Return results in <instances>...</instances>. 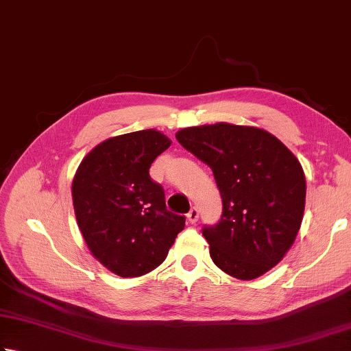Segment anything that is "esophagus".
<instances>
[{"label": "esophagus", "instance_id": "obj_1", "mask_svg": "<svg viewBox=\"0 0 351 351\" xmlns=\"http://www.w3.org/2000/svg\"><path fill=\"white\" fill-rule=\"evenodd\" d=\"M197 219H199V210H197L196 207H193V208H191V210L187 213V221H189L190 223H196Z\"/></svg>", "mask_w": 351, "mask_h": 351}]
</instances>
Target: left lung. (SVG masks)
Returning <instances> with one entry per match:
<instances>
[{
	"label": "left lung",
	"mask_w": 351,
	"mask_h": 351,
	"mask_svg": "<svg viewBox=\"0 0 351 351\" xmlns=\"http://www.w3.org/2000/svg\"><path fill=\"white\" fill-rule=\"evenodd\" d=\"M176 140L210 166L221 221L204 226L217 267L254 280L283 260L304 215L306 176L295 155L263 129L216 123L181 129Z\"/></svg>",
	"instance_id": "obj_1"
}]
</instances>
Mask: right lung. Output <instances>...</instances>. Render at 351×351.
<instances>
[{
	"label": "right lung",
	"mask_w": 351,
	"mask_h": 351,
	"mask_svg": "<svg viewBox=\"0 0 351 351\" xmlns=\"http://www.w3.org/2000/svg\"><path fill=\"white\" fill-rule=\"evenodd\" d=\"M171 141L155 129L112 136L75 171L73 205L89 251L120 277H140L166 260L185 217L167 210L149 169Z\"/></svg>",
	"instance_id": "obj_1"
}]
</instances>
